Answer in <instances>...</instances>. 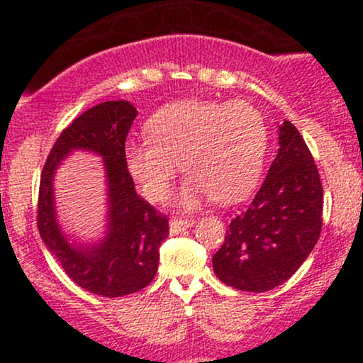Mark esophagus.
<instances>
[{"label":"esophagus","instance_id":"esophagus-1","mask_svg":"<svg viewBox=\"0 0 363 363\" xmlns=\"http://www.w3.org/2000/svg\"><path fill=\"white\" fill-rule=\"evenodd\" d=\"M194 218H187V216H176V218L170 220V232L172 234H179L181 230H184L187 227H193Z\"/></svg>","mask_w":363,"mask_h":363}]
</instances>
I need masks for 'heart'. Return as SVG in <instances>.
Masks as SVG:
<instances>
[{"label":"heart","instance_id":"1","mask_svg":"<svg viewBox=\"0 0 363 363\" xmlns=\"http://www.w3.org/2000/svg\"><path fill=\"white\" fill-rule=\"evenodd\" d=\"M148 138L126 143V167L150 201L167 196L181 167L189 174L179 205L199 199L235 203L256 187L268 150L264 116L245 101L189 99L152 116Z\"/></svg>","mask_w":363,"mask_h":363}]
</instances>
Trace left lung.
<instances>
[{"label": "left lung", "instance_id": "8db88e82", "mask_svg": "<svg viewBox=\"0 0 363 363\" xmlns=\"http://www.w3.org/2000/svg\"><path fill=\"white\" fill-rule=\"evenodd\" d=\"M323 228V184L309 147L285 121L280 148L252 203L232 218L213 256L220 281L242 291H268L307 259Z\"/></svg>", "mask_w": 363, "mask_h": 363}]
</instances>
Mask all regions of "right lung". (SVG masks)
I'll use <instances>...</instances> for the list:
<instances>
[{
  "instance_id": "1",
  "label": "right lung",
  "mask_w": 363,
  "mask_h": 363,
  "mask_svg": "<svg viewBox=\"0 0 363 363\" xmlns=\"http://www.w3.org/2000/svg\"><path fill=\"white\" fill-rule=\"evenodd\" d=\"M138 112L128 101H109L74 118L54 141L45 160L37 201V228L62 269L82 289L102 297L135 294L155 278L169 218L135 191L126 167V138ZM73 147L104 157L110 181V235L101 246L74 250L62 237L52 206V174Z\"/></svg>"
}]
</instances>
